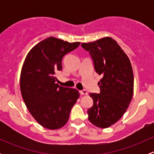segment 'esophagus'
Returning a JSON list of instances; mask_svg holds the SVG:
<instances>
[{
  "mask_svg": "<svg viewBox=\"0 0 154 154\" xmlns=\"http://www.w3.org/2000/svg\"><path fill=\"white\" fill-rule=\"evenodd\" d=\"M80 94H82V95H86V94H88V91L85 89L80 91Z\"/></svg>",
  "mask_w": 154,
  "mask_h": 154,
  "instance_id": "34e87169",
  "label": "esophagus"
}]
</instances>
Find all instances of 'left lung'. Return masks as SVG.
Segmentation results:
<instances>
[{"label":"left lung","instance_id":"obj_1","mask_svg":"<svg viewBox=\"0 0 154 154\" xmlns=\"http://www.w3.org/2000/svg\"><path fill=\"white\" fill-rule=\"evenodd\" d=\"M81 46L89 52L94 70L103 77L98 83L100 94H89L93 106L87 111L88 120L96 127L107 128L122 117L133 97L131 63L117 42L110 37L82 43Z\"/></svg>","mask_w":154,"mask_h":154}]
</instances>
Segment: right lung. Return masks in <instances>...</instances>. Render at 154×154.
<instances>
[{"label":"right lung","mask_w":154,"mask_h":154,"mask_svg":"<svg viewBox=\"0 0 154 154\" xmlns=\"http://www.w3.org/2000/svg\"><path fill=\"white\" fill-rule=\"evenodd\" d=\"M80 42L69 43L48 37L29 51L23 64L20 87L23 100L37 122L50 130L67 123L79 91L56 83L55 74L63 68L62 60Z\"/></svg>","instance_id":"1"}]
</instances>
